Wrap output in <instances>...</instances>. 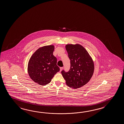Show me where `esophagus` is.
I'll use <instances>...</instances> for the list:
<instances>
[{
  "mask_svg": "<svg viewBox=\"0 0 124 124\" xmlns=\"http://www.w3.org/2000/svg\"><path fill=\"white\" fill-rule=\"evenodd\" d=\"M63 67H60V71H61L63 70Z\"/></svg>",
  "mask_w": 124,
  "mask_h": 124,
  "instance_id": "34e87169",
  "label": "esophagus"
}]
</instances>
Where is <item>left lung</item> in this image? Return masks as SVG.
I'll use <instances>...</instances> for the list:
<instances>
[{
  "label": "left lung",
  "instance_id": "1",
  "mask_svg": "<svg viewBox=\"0 0 124 124\" xmlns=\"http://www.w3.org/2000/svg\"><path fill=\"white\" fill-rule=\"evenodd\" d=\"M70 59V68L68 72L61 73L66 85L74 89L84 86L91 79L94 71L92 58L83 46L76 44L65 46Z\"/></svg>",
  "mask_w": 124,
  "mask_h": 124
}]
</instances>
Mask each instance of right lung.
<instances>
[{
    "instance_id": "add662e5",
    "label": "right lung",
    "mask_w": 124,
    "mask_h": 124,
    "mask_svg": "<svg viewBox=\"0 0 124 124\" xmlns=\"http://www.w3.org/2000/svg\"><path fill=\"white\" fill-rule=\"evenodd\" d=\"M54 45L40 47L32 55L28 65V72L30 78L40 85L49 83L54 75L59 71L57 59L53 55Z\"/></svg>"
}]
</instances>
